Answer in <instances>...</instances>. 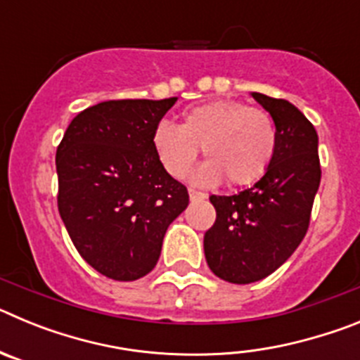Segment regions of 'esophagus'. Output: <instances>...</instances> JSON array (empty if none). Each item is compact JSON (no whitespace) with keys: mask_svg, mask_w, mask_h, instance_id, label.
<instances>
[{"mask_svg":"<svg viewBox=\"0 0 360 360\" xmlns=\"http://www.w3.org/2000/svg\"><path fill=\"white\" fill-rule=\"evenodd\" d=\"M189 198L193 200V202H196V200H203V198H205V195H203V193H200V191L189 189Z\"/></svg>","mask_w":360,"mask_h":360,"instance_id":"esophagus-1","label":"esophagus"}]
</instances>
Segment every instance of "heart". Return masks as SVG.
Instances as JSON below:
<instances>
[{"label":"heart","mask_w":360,"mask_h":360,"mask_svg":"<svg viewBox=\"0 0 360 360\" xmlns=\"http://www.w3.org/2000/svg\"><path fill=\"white\" fill-rule=\"evenodd\" d=\"M153 149L164 171L184 178L195 165L198 149L205 164L198 182L245 187L257 182L276 153V126L265 110L240 101H212L186 111L180 126L160 122L153 131Z\"/></svg>","instance_id":"1"}]
</instances>
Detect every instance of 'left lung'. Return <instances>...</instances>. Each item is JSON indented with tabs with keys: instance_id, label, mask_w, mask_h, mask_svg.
<instances>
[{
	"instance_id": "1",
	"label": "left lung",
	"mask_w": 360,
	"mask_h": 360,
	"mask_svg": "<svg viewBox=\"0 0 360 360\" xmlns=\"http://www.w3.org/2000/svg\"><path fill=\"white\" fill-rule=\"evenodd\" d=\"M252 97L276 124L274 158L252 187L209 198L216 221L203 236L209 269L236 285L266 278L294 254L321 182L319 139L310 120L285 98Z\"/></svg>"
}]
</instances>
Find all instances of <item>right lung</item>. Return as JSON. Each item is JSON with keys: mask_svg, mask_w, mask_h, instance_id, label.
<instances>
[{"mask_svg": "<svg viewBox=\"0 0 360 360\" xmlns=\"http://www.w3.org/2000/svg\"><path fill=\"white\" fill-rule=\"evenodd\" d=\"M174 103H98L70 122L57 146L59 214L82 259L115 281L155 269L165 231L189 203L153 149V131Z\"/></svg>", "mask_w": 360, "mask_h": 360, "instance_id": "add662e5", "label": "right lung"}]
</instances>
